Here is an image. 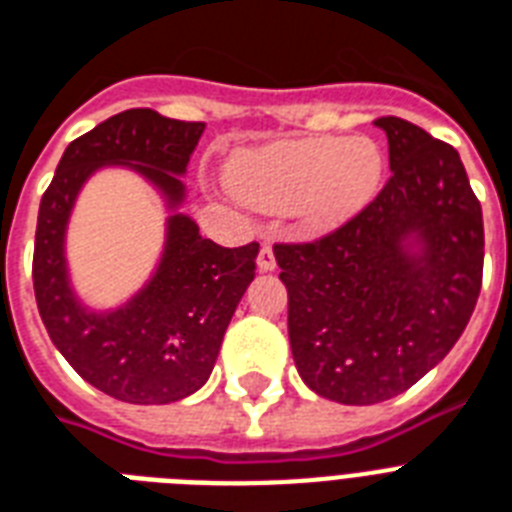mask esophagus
Returning a JSON list of instances; mask_svg holds the SVG:
<instances>
[{
	"label": "esophagus",
	"mask_w": 512,
	"mask_h": 512,
	"mask_svg": "<svg viewBox=\"0 0 512 512\" xmlns=\"http://www.w3.org/2000/svg\"><path fill=\"white\" fill-rule=\"evenodd\" d=\"M257 268H260L263 273L276 271V255H273L271 244H263V247H260V255H257Z\"/></svg>",
	"instance_id": "esophagus-1"
}]
</instances>
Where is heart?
Wrapping results in <instances>:
<instances>
[{
	"label": "heart",
	"mask_w": 512,
	"mask_h": 512,
	"mask_svg": "<svg viewBox=\"0 0 512 512\" xmlns=\"http://www.w3.org/2000/svg\"><path fill=\"white\" fill-rule=\"evenodd\" d=\"M385 151L366 135L281 140L236 156L228 170L233 193L257 209H289L300 228L332 231L377 196Z\"/></svg>",
	"instance_id": "1"
}]
</instances>
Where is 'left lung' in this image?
<instances>
[{
  "mask_svg": "<svg viewBox=\"0 0 512 512\" xmlns=\"http://www.w3.org/2000/svg\"><path fill=\"white\" fill-rule=\"evenodd\" d=\"M390 180L311 244H276L289 345L313 393L348 406L404 393L468 327L484 276V215L460 154L382 116Z\"/></svg>",
  "mask_w": 512,
  "mask_h": 512,
  "instance_id": "1",
  "label": "left lung"
}]
</instances>
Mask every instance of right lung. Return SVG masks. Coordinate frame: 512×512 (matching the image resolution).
Wrapping results in <instances>:
<instances>
[{
	"label": "right lung",
	"instance_id": "obj_1",
	"mask_svg": "<svg viewBox=\"0 0 512 512\" xmlns=\"http://www.w3.org/2000/svg\"><path fill=\"white\" fill-rule=\"evenodd\" d=\"M204 122L130 108L76 138L39 204L34 295L52 345L92 388L127 404H172L209 380L236 305L255 279L260 244L225 249L180 212L185 167ZM127 166L155 185L171 215L155 273L122 306L98 312L70 284L65 231L83 183Z\"/></svg>",
	"mask_w": 512,
	"mask_h": 512
}]
</instances>
